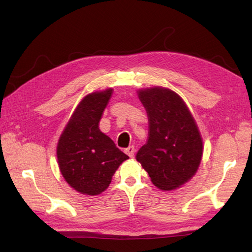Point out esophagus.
Instances as JSON below:
<instances>
[{
    "instance_id": "esophagus-1",
    "label": "esophagus",
    "mask_w": 252,
    "mask_h": 252,
    "mask_svg": "<svg viewBox=\"0 0 252 252\" xmlns=\"http://www.w3.org/2000/svg\"><path fill=\"white\" fill-rule=\"evenodd\" d=\"M134 152H135L134 146H129L128 148L125 149V154L128 155L130 158H133V157H134Z\"/></svg>"
}]
</instances>
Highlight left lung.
<instances>
[{"label":"left lung","instance_id":"8db88e82","mask_svg":"<svg viewBox=\"0 0 252 252\" xmlns=\"http://www.w3.org/2000/svg\"><path fill=\"white\" fill-rule=\"evenodd\" d=\"M138 95L147 112L149 130L136 161L158 188H180L199 169L203 156L199 127L185 102L173 90L151 87L139 89Z\"/></svg>","mask_w":252,"mask_h":252}]
</instances>
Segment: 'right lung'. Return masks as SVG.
Segmentation results:
<instances>
[{"instance_id": "obj_1", "label": "right lung", "mask_w": 252, "mask_h": 252, "mask_svg": "<svg viewBox=\"0 0 252 252\" xmlns=\"http://www.w3.org/2000/svg\"><path fill=\"white\" fill-rule=\"evenodd\" d=\"M112 93L108 88L84 96L58 142L60 171L69 186L82 194L105 191L119 166L129 158L98 128Z\"/></svg>"}]
</instances>
